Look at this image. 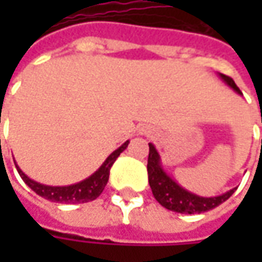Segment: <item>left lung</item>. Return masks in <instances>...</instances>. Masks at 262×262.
Segmentation results:
<instances>
[{"label":"left lung","instance_id":"left-lung-1","mask_svg":"<svg viewBox=\"0 0 262 262\" xmlns=\"http://www.w3.org/2000/svg\"><path fill=\"white\" fill-rule=\"evenodd\" d=\"M222 80L227 83L236 93L242 95L239 87L235 84V81L230 77L220 74ZM147 173H148V184L151 188L153 195L159 201V204L176 213L182 214H194V213H204L208 210H213L222 203H225L229 196L235 192L236 188L227 191L226 194L217 196H200L184 189L181 185H178L175 181L167 175L162 169L160 165V156L157 153L156 147L151 143H148V160H147Z\"/></svg>","mask_w":262,"mask_h":262}]
</instances>
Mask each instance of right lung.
I'll list each match as a JSON object with an SVG mask.
<instances>
[{"instance_id":"1","label":"right lung","mask_w":262,"mask_h":262,"mask_svg":"<svg viewBox=\"0 0 262 262\" xmlns=\"http://www.w3.org/2000/svg\"><path fill=\"white\" fill-rule=\"evenodd\" d=\"M129 141H125L119 148H116L115 151L111 155V156L106 159L103 162V165L96 170L95 173L92 176H89L87 179L74 184V185L68 186H49V185H42L39 182H36L33 179H30L29 176H26L21 169L18 166L17 170L21 176V179L25 181L27 185L30 186L33 191H35L37 195L43 196L49 201H54V203H61V204H76V203H89V201H93L97 196L102 194V191L105 189L106 184H107V179H109V172H111V167L115 163L116 157L119 156L128 146Z\"/></svg>"}]
</instances>
